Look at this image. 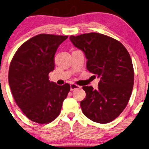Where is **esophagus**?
Instances as JSON below:
<instances>
[{
    "instance_id": "obj_1",
    "label": "esophagus",
    "mask_w": 149,
    "mask_h": 149,
    "mask_svg": "<svg viewBox=\"0 0 149 149\" xmlns=\"http://www.w3.org/2000/svg\"><path fill=\"white\" fill-rule=\"evenodd\" d=\"M81 87L80 86H78V85H77L76 84H71L70 85V88H71V91H73L75 90V89H77V88H80Z\"/></svg>"
}]
</instances>
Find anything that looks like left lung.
<instances>
[{
  "label": "left lung",
  "mask_w": 149,
  "mask_h": 149,
  "mask_svg": "<svg viewBox=\"0 0 149 149\" xmlns=\"http://www.w3.org/2000/svg\"><path fill=\"white\" fill-rule=\"evenodd\" d=\"M69 39L84 52L87 69L100 78L97 90L82 86L86 94L80 102L82 112L98 123L112 121L125 108L132 93L134 71L128 51L116 39L97 33Z\"/></svg>",
  "instance_id": "1"
}]
</instances>
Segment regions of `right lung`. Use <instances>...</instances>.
<instances>
[{
  "label": "right lung",
  "mask_w": 149,
  "mask_h": 149,
  "mask_svg": "<svg viewBox=\"0 0 149 149\" xmlns=\"http://www.w3.org/2000/svg\"><path fill=\"white\" fill-rule=\"evenodd\" d=\"M68 36L39 34L25 41L15 53L9 69V84L13 99L32 121L47 124L60 114L70 85L49 80L54 69V55Z\"/></svg>",
  "instance_id": "add662e5"
}]
</instances>
